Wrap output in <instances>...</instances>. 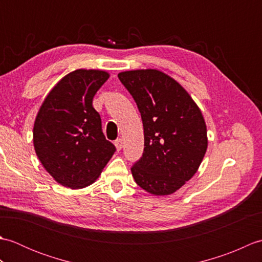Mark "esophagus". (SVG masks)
I'll list each match as a JSON object with an SVG mask.
<instances>
[{
  "mask_svg": "<svg viewBox=\"0 0 262 262\" xmlns=\"http://www.w3.org/2000/svg\"><path fill=\"white\" fill-rule=\"evenodd\" d=\"M115 146L117 148V151H120V149L122 148V140H121V138H118V140L115 141Z\"/></svg>",
  "mask_w": 262,
  "mask_h": 262,
  "instance_id": "esophagus-1",
  "label": "esophagus"
}]
</instances>
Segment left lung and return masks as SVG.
I'll return each instance as SVG.
<instances>
[{
  "label": "left lung",
  "instance_id": "left-lung-1",
  "mask_svg": "<svg viewBox=\"0 0 262 262\" xmlns=\"http://www.w3.org/2000/svg\"><path fill=\"white\" fill-rule=\"evenodd\" d=\"M140 110L144 152L132 174L155 196L176 192L196 173L207 149L202 111L174 79L158 70L118 74Z\"/></svg>",
  "mask_w": 262,
  "mask_h": 262
}]
</instances>
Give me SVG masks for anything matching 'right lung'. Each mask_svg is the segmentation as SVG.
<instances>
[{
    "instance_id": "obj_1",
    "label": "right lung",
    "mask_w": 262,
    "mask_h": 262,
    "mask_svg": "<svg viewBox=\"0 0 262 262\" xmlns=\"http://www.w3.org/2000/svg\"><path fill=\"white\" fill-rule=\"evenodd\" d=\"M109 74L75 70L48 93L33 125V146L43 168L64 187L80 189L98 179L116 147L105 140L92 100Z\"/></svg>"
}]
</instances>
